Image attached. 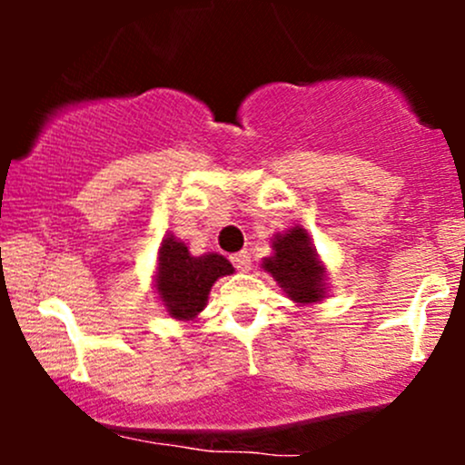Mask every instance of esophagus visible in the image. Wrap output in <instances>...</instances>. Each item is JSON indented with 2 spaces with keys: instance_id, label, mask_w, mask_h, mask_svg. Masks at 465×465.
Listing matches in <instances>:
<instances>
[{
  "instance_id": "esophagus-1",
  "label": "esophagus",
  "mask_w": 465,
  "mask_h": 465,
  "mask_svg": "<svg viewBox=\"0 0 465 465\" xmlns=\"http://www.w3.org/2000/svg\"><path fill=\"white\" fill-rule=\"evenodd\" d=\"M232 264L236 266L238 271H242V273H247V271H251V255H249V251H240V253H233L232 255Z\"/></svg>"
}]
</instances>
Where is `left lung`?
Returning a JSON list of instances; mask_svg holds the SVG:
<instances>
[{
    "label": "left lung",
    "instance_id": "left-lung-1",
    "mask_svg": "<svg viewBox=\"0 0 465 465\" xmlns=\"http://www.w3.org/2000/svg\"><path fill=\"white\" fill-rule=\"evenodd\" d=\"M275 253L262 266L292 302L312 303L323 297V266L319 264L306 229L292 227L273 240Z\"/></svg>",
    "mask_w": 465,
    "mask_h": 465
}]
</instances>
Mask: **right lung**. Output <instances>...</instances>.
I'll list each match as a JSON object with an SVG mask.
<instances>
[{"label":"right lung","mask_w":465,"mask_h":465,"mask_svg":"<svg viewBox=\"0 0 465 465\" xmlns=\"http://www.w3.org/2000/svg\"><path fill=\"white\" fill-rule=\"evenodd\" d=\"M229 273H233V266L223 255L207 253L194 258L174 236L163 238L159 249L157 291L174 319H194L205 308L212 284Z\"/></svg>","instance_id":"add662e5"}]
</instances>
